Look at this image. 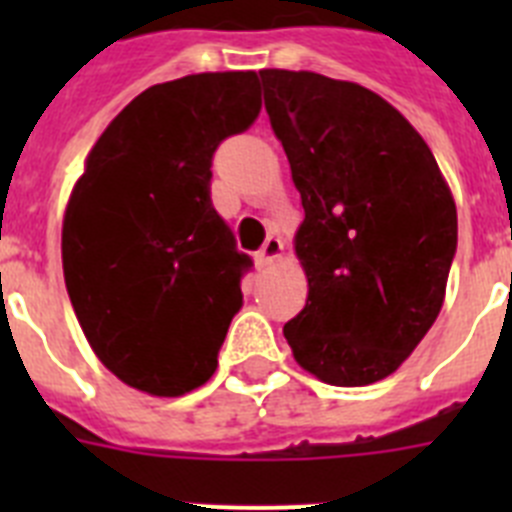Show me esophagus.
Masks as SVG:
<instances>
[{
  "label": "esophagus",
  "mask_w": 512,
  "mask_h": 512,
  "mask_svg": "<svg viewBox=\"0 0 512 512\" xmlns=\"http://www.w3.org/2000/svg\"><path fill=\"white\" fill-rule=\"evenodd\" d=\"M282 253H284L282 238H279V235H269L264 246H261V251L256 253V264L264 269V266H269V264H274V261L282 259Z\"/></svg>",
  "instance_id": "34e87169"
}]
</instances>
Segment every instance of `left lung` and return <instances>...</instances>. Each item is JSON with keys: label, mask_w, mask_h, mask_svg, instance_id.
Instances as JSON below:
<instances>
[{"label": "left lung", "mask_w": 512, "mask_h": 512, "mask_svg": "<svg viewBox=\"0 0 512 512\" xmlns=\"http://www.w3.org/2000/svg\"><path fill=\"white\" fill-rule=\"evenodd\" d=\"M264 102L305 220L307 302L284 325L325 384L390 377L436 323L456 253V205L423 135L354 81L264 69Z\"/></svg>", "instance_id": "obj_1"}]
</instances>
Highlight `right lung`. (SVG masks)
Segmentation results:
<instances>
[{
  "label": "right lung",
  "instance_id": "add662e5",
  "mask_svg": "<svg viewBox=\"0 0 512 512\" xmlns=\"http://www.w3.org/2000/svg\"><path fill=\"white\" fill-rule=\"evenodd\" d=\"M261 112L256 71L156 84L104 128L63 212L61 259L89 346L120 382L179 397L217 369L251 266L210 202L212 153Z\"/></svg>",
  "mask_w": 512,
  "mask_h": 512
}]
</instances>
